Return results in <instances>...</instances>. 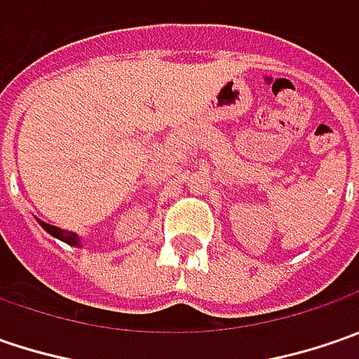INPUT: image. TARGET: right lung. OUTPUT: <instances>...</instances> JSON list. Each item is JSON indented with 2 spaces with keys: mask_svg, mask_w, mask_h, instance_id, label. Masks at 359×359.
<instances>
[{
  "mask_svg": "<svg viewBox=\"0 0 359 359\" xmlns=\"http://www.w3.org/2000/svg\"><path fill=\"white\" fill-rule=\"evenodd\" d=\"M39 222V226L48 231L49 236H53V238H57V240L65 241V243H69V245H81L79 243V236H76L74 231H67V229L62 228H55V226H51V224H46V222H41V219H37Z\"/></svg>",
  "mask_w": 359,
  "mask_h": 359,
  "instance_id": "obj_1",
  "label": "right lung"
}]
</instances>
